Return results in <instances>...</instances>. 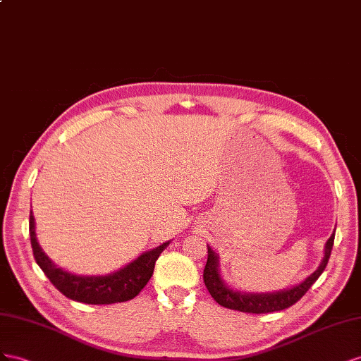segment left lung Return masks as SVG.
<instances>
[{
  "instance_id": "8db88e82",
  "label": "left lung",
  "mask_w": 361,
  "mask_h": 361,
  "mask_svg": "<svg viewBox=\"0 0 361 361\" xmlns=\"http://www.w3.org/2000/svg\"><path fill=\"white\" fill-rule=\"evenodd\" d=\"M333 243H334V233L325 243L324 259L321 264H319L317 269L312 275H308L304 281L290 287V289L267 292V293L234 290L230 286H226L219 271V257L207 245L209 257H207V263H205V267H204V283L207 286L213 300L219 305L230 308V310H238L243 313H255V314L280 312V310H284V308H289L296 301H300L305 295V292L313 286V283L319 276H321V274L325 271V267L328 264L329 255H331Z\"/></svg>"
}]
</instances>
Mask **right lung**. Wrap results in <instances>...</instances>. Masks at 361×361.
Listing matches in <instances>:
<instances>
[{"label":"right lung","instance_id":"1","mask_svg":"<svg viewBox=\"0 0 361 361\" xmlns=\"http://www.w3.org/2000/svg\"><path fill=\"white\" fill-rule=\"evenodd\" d=\"M30 239H32L36 263L56 289L72 301L94 305L126 302L137 296L152 276L154 264L159 255L169 245V242H164L157 248L143 252L122 269L109 275H75L59 267L40 248L32 210H30Z\"/></svg>","mask_w":361,"mask_h":361}]
</instances>
